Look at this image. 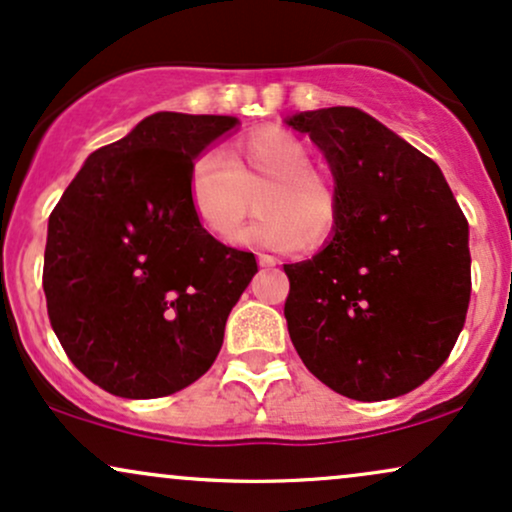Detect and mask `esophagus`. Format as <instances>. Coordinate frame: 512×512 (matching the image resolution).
Returning <instances> with one entry per match:
<instances>
[{
	"label": "esophagus",
	"instance_id": "34e87169",
	"mask_svg": "<svg viewBox=\"0 0 512 512\" xmlns=\"http://www.w3.org/2000/svg\"><path fill=\"white\" fill-rule=\"evenodd\" d=\"M258 266L261 268H275L278 266V258L270 254H258Z\"/></svg>",
	"mask_w": 512,
	"mask_h": 512
}]
</instances>
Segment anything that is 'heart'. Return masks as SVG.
Wrapping results in <instances>:
<instances>
[{"mask_svg": "<svg viewBox=\"0 0 512 512\" xmlns=\"http://www.w3.org/2000/svg\"><path fill=\"white\" fill-rule=\"evenodd\" d=\"M189 198L210 237L234 244L244 220L258 206L246 242L273 251L321 246L338 230L342 203L333 179L311 165V150L285 129H261L227 153L198 155Z\"/></svg>", "mask_w": 512, "mask_h": 512, "instance_id": "obj_1", "label": "heart"}]
</instances>
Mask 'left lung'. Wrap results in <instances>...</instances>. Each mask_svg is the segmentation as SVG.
<instances>
[{
	"label": "left lung",
	"instance_id": "8db88e82",
	"mask_svg": "<svg viewBox=\"0 0 512 512\" xmlns=\"http://www.w3.org/2000/svg\"><path fill=\"white\" fill-rule=\"evenodd\" d=\"M287 124L323 150L342 203L326 249L285 266L294 350L345 398L410 393L465 326V215L436 162L357 107L299 112Z\"/></svg>",
	"mask_w": 512,
	"mask_h": 512
}]
</instances>
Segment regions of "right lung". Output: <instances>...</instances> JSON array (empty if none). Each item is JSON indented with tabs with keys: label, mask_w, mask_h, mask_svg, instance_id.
Listing matches in <instances>:
<instances>
[{
	"label": "right lung",
	"mask_w": 512,
	"mask_h": 512,
	"mask_svg": "<svg viewBox=\"0 0 512 512\" xmlns=\"http://www.w3.org/2000/svg\"><path fill=\"white\" fill-rule=\"evenodd\" d=\"M234 117L155 112L95 150L47 227V316L66 357L119 398H165L218 357L256 256L213 239L189 198L196 155Z\"/></svg>",
	"instance_id": "add662e5"
}]
</instances>
